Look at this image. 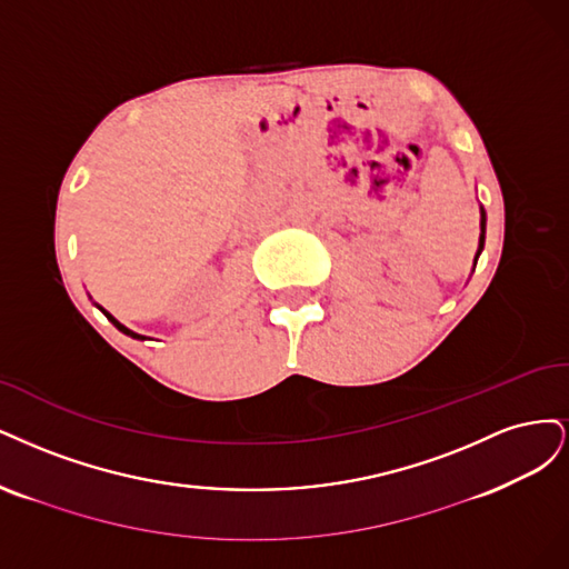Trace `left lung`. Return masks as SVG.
<instances>
[{
  "label": "left lung",
  "instance_id": "1",
  "mask_svg": "<svg viewBox=\"0 0 569 569\" xmlns=\"http://www.w3.org/2000/svg\"><path fill=\"white\" fill-rule=\"evenodd\" d=\"M485 227H487V214H485V208L480 210V248H478V254H475V264H478V258H480V252H482V248H485Z\"/></svg>",
  "mask_w": 569,
  "mask_h": 569
}]
</instances>
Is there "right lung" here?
Segmentation results:
<instances>
[{"label": "right lung", "instance_id": "right-lung-1", "mask_svg": "<svg viewBox=\"0 0 569 569\" xmlns=\"http://www.w3.org/2000/svg\"><path fill=\"white\" fill-rule=\"evenodd\" d=\"M99 309H101V307H99ZM101 311H103V315H106V317H108V321H111V323H113V326H116V328H118V331H122V333H124V336H130V338H137V340H143V336H139V333H134V331H130V328H127V326H122V323H120V321H118V319H116V317H111V315H108V311H106V309H101Z\"/></svg>", "mask_w": 569, "mask_h": 569}]
</instances>
